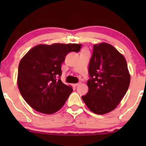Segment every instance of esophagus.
<instances>
[{"label": "esophagus", "mask_w": 146, "mask_h": 146, "mask_svg": "<svg viewBox=\"0 0 146 146\" xmlns=\"http://www.w3.org/2000/svg\"><path fill=\"white\" fill-rule=\"evenodd\" d=\"M80 82H79V83H77V84H73V86L76 87V86H79V85H80Z\"/></svg>", "instance_id": "esophagus-1"}]
</instances>
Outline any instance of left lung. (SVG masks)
I'll return each instance as SVG.
<instances>
[{"instance_id": "obj_1", "label": "left lung", "mask_w": 146, "mask_h": 146, "mask_svg": "<svg viewBox=\"0 0 146 146\" xmlns=\"http://www.w3.org/2000/svg\"><path fill=\"white\" fill-rule=\"evenodd\" d=\"M88 74V91L82 96L83 101L98 115L112 111L121 102L130 85V76L125 58L108 43L95 44Z\"/></svg>"}]
</instances>
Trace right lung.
Segmentation results:
<instances>
[{
	"instance_id": "1",
	"label": "right lung",
	"mask_w": 146,
	"mask_h": 146,
	"mask_svg": "<svg viewBox=\"0 0 146 146\" xmlns=\"http://www.w3.org/2000/svg\"><path fill=\"white\" fill-rule=\"evenodd\" d=\"M81 44H39L28 51L18 66V86L27 103L36 111L52 114L63 106L73 91L62 82L61 64Z\"/></svg>"
}]
</instances>
